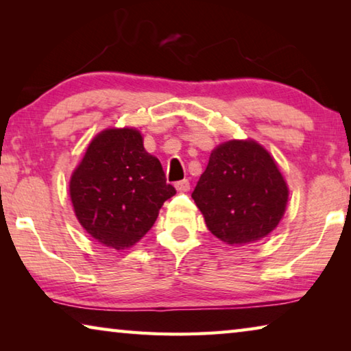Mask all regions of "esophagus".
<instances>
[{
  "label": "esophagus",
  "mask_w": 351,
  "mask_h": 351,
  "mask_svg": "<svg viewBox=\"0 0 351 351\" xmlns=\"http://www.w3.org/2000/svg\"><path fill=\"white\" fill-rule=\"evenodd\" d=\"M175 187H176V190H178V192H180V193L189 192V190H190V182H189V180L178 181V182L175 184Z\"/></svg>",
  "instance_id": "1"
}]
</instances>
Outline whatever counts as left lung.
I'll use <instances>...</instances> for the list:
<instances>
[{"label": "left lung", "mask_w": 351, "mask_h": 351, "mask_svg": "<svg viewBox=\"0 0 351 351\" xmlns=\"http://www.w3.org/2000/svg\"><path fill=\"white\" fill-rule=\"evenodd\" d=\"M192 198L217 239L245 245L277 228L288 187L263 147L254 141H230L210 153Z\"/></svg>", "instance_id": "obj_1"}]
</instances>
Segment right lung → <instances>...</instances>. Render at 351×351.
Segmentation results:
<instances>
[{
  "instance_id": "1",
  "label": "right lung",
  "mask_w": 351,
  "mask_h": 351,
  "mask_svg": "<svg viewBox=\"0 0 351 351\" xmlns=\"http://www.w3.org/2000/svg\"><path fill=\"white\" fill-rule=\"evenodd\" d=\"M69 192L83 229L100 245L121 251L153 228L176 190L167 184L161 162L145 152L141 133L122 128L93 139Z\"/></svg>"
}]
</instances>
